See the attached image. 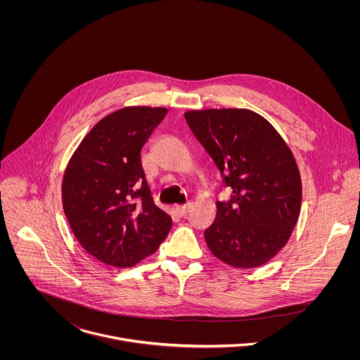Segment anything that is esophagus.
Returning <instances> with one entry per match:
<instances>
[{"mask_svg": "<svg viewBox=\"0 0 360 360\" xmlns=\"http://www.w3.org/2000/svg\"><path fill=\"white\" fill-rule=\"evenodd\" d=\"M191 209V204H187V205H180L176 207V212L180 214V216H187L188 212Z\"/></svg>", "mask_w": 360, "mask_h": 360, "instance_id": "esophagus-1", "label": "esophagus"}]
</instances>
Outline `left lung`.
Listing matches in <instances>:
<instances>
[{
  "label": "left lung",
  "instance_id": "1",
  "mask_svg": "<svg viewBox=\"0 0 360 360\" xmlns=\"http://www.w3.org/2000/svg\"><path fill=\"white\" fill-rule=\"evenodd\" d=\"M184 116L233 194L216 202V219L205 230L210 252L234 267L264 264L298 221L302 183L294 155L252 110L205 109Z\"/></svg>",
  "mask_w": 360,
  "mask_h": 360
}]
</instances>
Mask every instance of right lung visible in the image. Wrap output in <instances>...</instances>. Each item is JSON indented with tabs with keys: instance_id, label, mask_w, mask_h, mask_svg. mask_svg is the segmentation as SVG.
<instances>
[{
	"instance_id": "1",
	"label": "right lung",
	"mask_w": 360,
	"mask_h": 360,
	"mask_svg": "<svg viewBox=\"0 0 360 360\" xmlns=\"http://www.w3.org/2000/svg\"><path fill=\"white\" fill-rule=\"evenodd\" d=\"M166 113L127 106L105 116L68 163L65 214L82 247L105 264L134 266L172 229V217L154 204L141 163V150Z\"/></svg>"
}]
</instances>
